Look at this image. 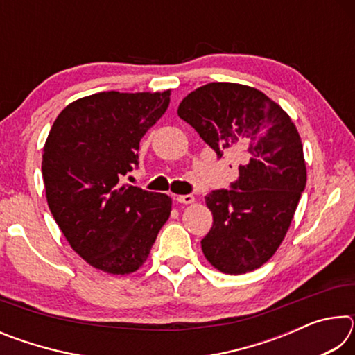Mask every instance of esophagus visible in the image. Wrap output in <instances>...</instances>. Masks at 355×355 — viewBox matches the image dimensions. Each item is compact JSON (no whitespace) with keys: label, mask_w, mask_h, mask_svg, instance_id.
<instances>
[{"label":"esophagus","mask_w":355,"mask_h":355,"mask_svg":"<svg viewBox=\"0 0 355 355\" xmlns=\"http://www.w3.org/2000/svg\"><path fill=\"white\" fill-rule=\"evenodd\" d=\"M175 200L178 203H183V205H189V203H194L196 202V197L192 194H186V196H177Z\"/></svg>","instance_id":"1"}]
</instances>
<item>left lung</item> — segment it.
I'll return each mask as SVG.
<instances>
[{"mask_svg": "<svg viewBox=\"0 0 355 355\" xmlns=\"http://www.w3.org/2000/svg\"><path fill=\"white\" fill-rule=\"evenodd\" d=\"M177 112L219 158L230 152L239 163L232 189L205 197L213 227L203 255L224 274L258 269L284 241L307 183L296 125L261 91L236 83L197 87Z\"/></svg>", "mask_w": 355, "mask_h": 355, "instance_id": "8db88e82", "label": "left lung"}]
</instances>
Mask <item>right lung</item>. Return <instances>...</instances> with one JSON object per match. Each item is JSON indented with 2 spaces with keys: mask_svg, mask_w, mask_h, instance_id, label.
<instances>
[{
  "mask_svg": "<svg viewBox=\"0 0 355 355\" xmlns=\"http://www.w3.org/2000/svg\"><path fill=\"white\" fill-rule=\"evenodd\" d=\"M171 103L164 92H98L56 117L44 146L46 202L65 239L100 271L125 275L148 258L172 199L125 184L144 135Z\"/></svg>",
  "mask_w": 355,
  "mask_h": 355,
  "instance_id": "1",
  "label": "right lung"
}]
</instances>
